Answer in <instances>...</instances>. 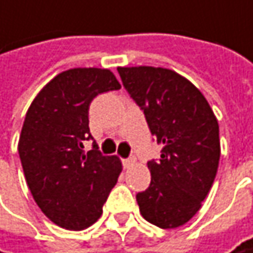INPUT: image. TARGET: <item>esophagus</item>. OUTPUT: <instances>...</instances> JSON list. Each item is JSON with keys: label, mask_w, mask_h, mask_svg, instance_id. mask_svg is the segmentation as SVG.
I'll list each match as a JSON object with an SVG mask.
<instances>
[{"label": "esophagus", "mask_w": 253, "mask_h": 253, "mask_svg": "<svg viewBox=\"0 0 253 253\" xmlns=\"http://www.w3.org/2000/svg\"><path fill=\"white\" fill-rule=\"evenodd\" d=\"M135 162V159L134 157H127V159H123V166H125V169H128L130 166H132Z\"/></svg>", "instance_id": "obj_1"}]
</instances>
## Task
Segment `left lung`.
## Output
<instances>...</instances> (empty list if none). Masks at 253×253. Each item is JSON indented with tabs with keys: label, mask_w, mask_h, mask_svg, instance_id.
<instances>
[{
	"label": "left lung",
	"mask_w": 253,
	"mask_h": 253,
	"mask_svg": "<svg viewBox=\"0 0 253 253\" xmlns=\"http://www.w3.org/2000/svg\"><path fill=\"white\" fill-rule=\"evenodd\" d=\"M122 84L145 119L160 157L149 160L151 185L137 193L139 211L162 229L185 225L200 210L220 157L218 121L201 91L167 68L119 67Z\"/></svg>",
	"instance_id": "left-lung-1"
}]
</instances>
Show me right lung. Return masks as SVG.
I'll list each match as a JSON object with an SVG mask.
<instances>
[{"label": "right lung", "instance_id": "right-lung-1", "mask_svg": "<svg viewBox=\"0 0 253 253\" xmlns=\"http://www.w3.org/2000/svg\"><path fill=\"white\" fill-rule=\"evenodd\" d=\"M119 89L109 70L74 68L53 78L26 114L19 139L24 176L41 211L60 227L93 225L116 185L121 160L98 151L89 108L98 94ZM90 139L92 149L84 152Z\"/></svg>", "mask_w": 253, "mask_h": 253}]
</instances>
